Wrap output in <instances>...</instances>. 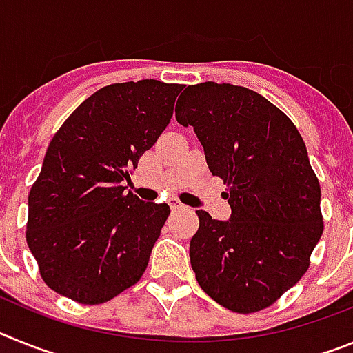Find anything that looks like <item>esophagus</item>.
<instances>
[{"label":"esophagus","mask_w":353,"mask_h":353,"mask_svg":"<svg viewBox=\"0 0 353 353\" xmlns=\"http://www.w3.org/2000/svg\"><path fill=\"white\" fill-rule=\"evenodd\" d=\"M170 207H171V210H180V208H183V205L180 203L179 199H174V198H171L170 199Z\"/></svg>","instance_id":"1"}]
</instances>
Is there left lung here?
<instances>
[{"mask_svg":"<svg viewBox=\"0 0 353 353\" xmlns=\"http://www.w3.org/2000/svg\"><path fill=\"white\" fill-rule=\"evenodd\" d=\"M174 109L212 174L228 185V221L196 210L189 256L199 286L235 313L274 304L304 276L322 236L320 183L293 121L260 93L207 81Z\"/></svg>","mask_w":353,"mask_h":353,"instance_id":"1","label":"left lung"}]
</instances>
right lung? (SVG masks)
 I'll return each instance as SVG.
<instances>
[{"label": "right lung", "instance_id": "1", "mask_svg": "<svg viewBox=\"0 0 353 353\" xmlns=\"http://www.w3.org/2000/svg\"><path fill=\"white\" fill-rule=\"evenodd\" d=\"M182 88L109 84L54 134L28 196L26 242L56 293L102 304L143 276L170 207L143 201L123 182L166 129Z\"/></svg>", "mask_w": 353, "mask_h": 353}]
</instances>
